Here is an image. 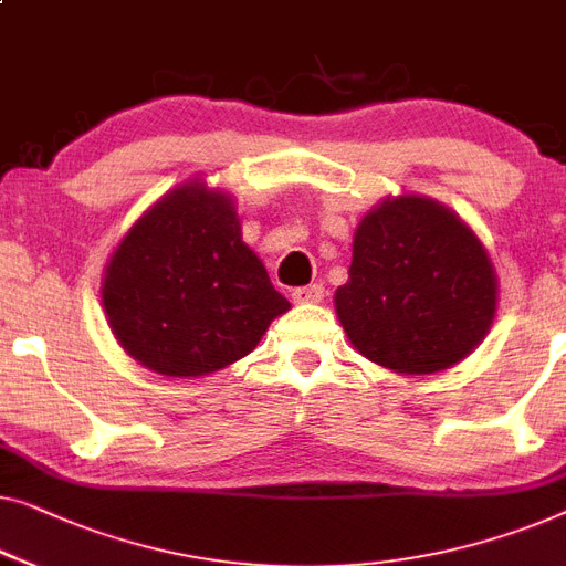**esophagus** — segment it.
I'll return each instance as SVG.
<instances>
[{"mask_svg":"<svg viewBox=\"0 0 566 566\" xmlns=\"http://www.w3.org/2000/svg\"><path fill=\"white\" fill-rule=\"evenodd\" d=\"M291 298L293 303H318L324 298V285L314 283V285H303V289H293Z\"/></svg>","mask_w":566,"mask_h":566,"instance_id":"obj_1","label":"esophagus"}]
</instances>
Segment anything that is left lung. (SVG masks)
Segmentation results:
<instances>
[{"mask_svg":"<svg viewBox=\"0 0 566 566\" xmlns=\"http://www.w3.org/2000/svg\"><path fill=\"white\" fill-rule=\"evenodd\" d=\"M337 314L359 355L406 375L460 363L485 337L497 285L488 252L421 196L382 201L357 227Z\"/></svg>","mask_w":566,"mask_h":566,"instance_id":"left-lung-1","label":"left lung"}]
</instances>
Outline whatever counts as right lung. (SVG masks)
I'll return each instance as SVG.
<instances>
[{"label": "right lung", "mask_w": 566, "mask_h": 566, "mask_svg": "<svg viewBox=\"0 0 566 566\" xmlns=\"http://www.w3.org/2000/svg\"><path fill=\"white\" fill-rule=\"evenodd\" d=\"M102 301L122 347L170 378L237 363L291 308L242 242L232 201L203 184L170 191L129 229Z\"/></svg>", "instance_id": "right-lung-1"}]
</instances>
